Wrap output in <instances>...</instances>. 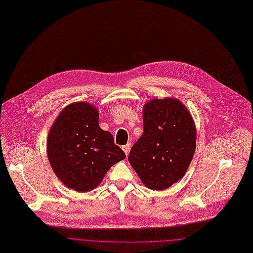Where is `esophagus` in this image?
Masks as SVG:
<instances>
[{"label": "esophagus", "mask_w": 253, "mask_h": 253, "mask_svg": "<svg viewBox=\"0 0 253 253\" xmlns=\"http://www.w3.org/2000/svg\"><path fill=\"white\" fill-rule=\"evenodd\" d=\"M130 148H131V144H130V143H127L126 145L122 146V149H123V151L125 152V154H126V155H128V154H129Z\"/></svg>", "instance_id": "1"}]
</instances>
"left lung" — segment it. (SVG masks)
Wrapping results in <instances>:
<instances>
[{"instance_id":"8db88e82","label":"left lung","mask_w":253,"mask_h":253,"mask_svg":"<svg viewBox=\"0 0 253 253\" xmlns=\"http://www.w3.org/2000/svg\"><path fill=\"white\" fill-rule=\"evenodd\" d=\"M142 114L143 134L128 159L146 188L164 191L189 169L196 150V125L190 111L176 98L151 99Z\"/></svg>"}]
</instances>
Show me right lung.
Returning <instances> with one entry per match:
<instances>
[{
    "label": "right lung",
    "instance_id": "add662e5",
    "mask_svg": "<svg viewBox=\"0 0 253 253\" xmlns=\"http://www.w3.org/2000/svg\"><path fill=\"white\" fill-rule=\"evenodd\" d=\"M49 164L59 180L80 193L95 190L107 171L126 158L113 135L99 126V111L87 102L63 108L46 143Z\"/></svg>",
    "mask_w": 253,
    "mask_h": 253
}]
</instances>
